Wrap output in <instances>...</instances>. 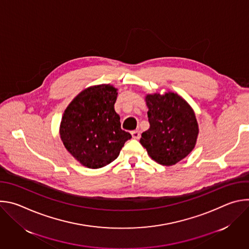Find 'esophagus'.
<instances>
[{"mask_svg": "<svg viewBox=\"0 0 249 249\" xmlns=\"http://www.w3.org/2000/svg\"><path fill=\"white\" fill-rule=\"evenodd\" d=\"M131 134H132V137L134 138V139H140V137H141V133H140V131L139 130H135V131H132L131 132Z\"/></svg>", "mask_w": 249, "mask_h": 249, "instance_id": "34e87169", "label": "esophagus"}]
</instances>
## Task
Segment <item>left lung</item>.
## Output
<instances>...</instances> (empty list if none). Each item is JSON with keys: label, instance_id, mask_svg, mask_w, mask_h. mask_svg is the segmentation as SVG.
Wrapping results in <instances>:
<instances>
[{"label": "left lung", "instance_id": "obj_1", "mask_svg": "<svg viewBox=\"0 0 249 249\" xmlns=\"http://www.w3.org/2000/svg\"><path fill=\"white\" fill-rule=\"evenodd\" d=\"M146 102L150 128L142 134L140 143L160 164H175L195 147L199 129L194 111L173 92L148 94Z\"/></svg>", "mask_w": 249, "mask_h": 249}]
</instances>
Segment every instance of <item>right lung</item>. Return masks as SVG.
Masks as SVG:
<instances>
[{"mask_svg": "<svg viewBox=\"0 0 249 249\" xmlns=\"http://www.w3.org/2000/svg\"><path fill=\"white\" fill-rule=\"evenodd\" d=\"M117 89L109 85L89 88L69 104L60 135L68 152L83 165L100 168L119 156L131 134L121 129L114 110Z\"/></svg>", "mask_w": 249, "mask_h": 249, "instance_id": "1", "label": "right lung"}]
</instances>
